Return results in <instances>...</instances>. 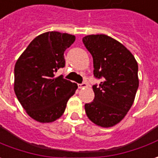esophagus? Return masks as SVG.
<instances>
[{
  "instance_id": "obj_1",
  "label": "esophagus",
  "mask_w": 158,
  "mask_h": 158,
  "mask_svg": "<svg viewBox=\"0 0 158 158\" xmlns=\"http://www.w3.org/2000/svg\"><path fill=\"white\" fill-rule=\"evenodd\" d=\"M87 87V83H81V84H78V88L81 89H83V88H86Z\"/></svg>"
}]
</instances>
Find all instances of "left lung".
Wrapping results in <instances>:
<instances>
[{
  "label": "left lung",
  "mask_w": 158,
  "mask_h": 158,
  "mask_svg": "<svg viewBox=\"0 0 158 158\" xmlns=\"http://www.w3.org/2000/svg\"><path fill=\"white\" fill-rule=\"evenodd\" d=\"M83 44L93 56L94 75L104 80L94 85V99L85 104L88 118L108 128L119 123L132 106L139 88L138 63L120 42L105 34L85 36Z\"/></svg>",
  "instance_id": "8db88e82"
}]
</instances>
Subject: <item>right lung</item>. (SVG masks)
Instances as JSON below:
<instances>
[{"label": "right lung", "instance_id": "add662e5", "mask_svg": "<svg viewBox=\"0 0 158 158\" xmlns=\"http://www.w3.org/2000/svg\"><path fill=\"white\" fill-rule=\"evenodd\" d=\"M76 37L47 31L36 37L23 52L15 66V94L27 114L40 123H51L64 114L77 84L55 77L65 65L64 51Z\"/></svg>", "mask_w": 158, "mask_h": 158}]
</instances>
